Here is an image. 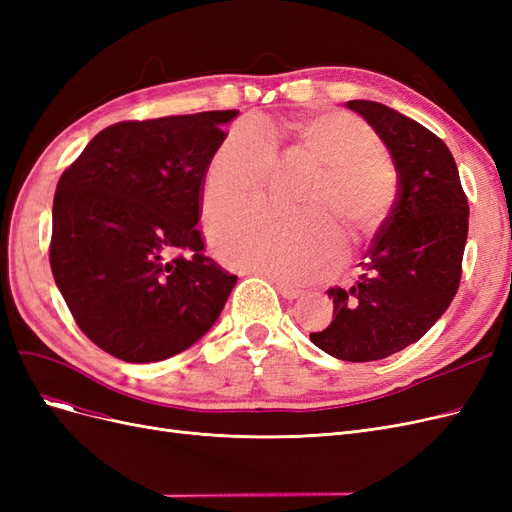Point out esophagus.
<instances>
[{"label": "esophagus", "mask_w": 512, "mask_h": 512, "mask_svg": "<svg viewBox=\"0 0 512 512\" xmlns=\"http://www.w3.org/2000/svg\"><path fill=\"white\" fill-rule=\"evenodd\" d=\"M275 286H277V290H280L282 297H284V299H288V301H292V299H299L301 294H303V290H299V288H292V286H288V284H284V282H277Z\"/></svg>", "instance_id": "obj_1"}]
</instances>
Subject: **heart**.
Wrapping results in <instances>:
<instances>
[{
	"instance_id": "heart-1",
	"label": "heart",
	"mask_w": 512,
	"mask_h": 512,
	"mask_svg": "<svg viewBox=\"0 0 512 512\" xmlns=\"http://www.w3.org/2000/svg\"><path fill=\"white\" fill-rule=\"evenodd\" d=\"M269 141H286L292 156L316 164L303 220L277 218L267 211L215 224L211 241L230 267L269 275L280 282H309L331 273L344 260L342 222L352 239H367L389 218L397 173L380 149V138L365 121L348 113H322L267 126H235L215 149L203 179L207 220L237 213L265 198L273 173Z\"/></svg>"
}]
</instances>
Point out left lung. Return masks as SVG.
I'll return each instance as SVG.
<instances>
[{
	"label": "left lung",
	"instance_id": "8db88e82",
	"mask_svg": "<svg viewBox=\"0 0 512 512\" xmlns=\"http://www.w3.org/2000/svg\"><path fill=\"white\" fill-rule=\"evenodd\" d=\"M389 149L397 198L363 256L359 282L329 288L333 322L312 344L350 363L386 359L418 342L455 299L468 239V198L442 138L395 108L346 102Z\"/></svg>",
	"mask_w": 512,
	"mask_h": 512
}]
</instances>
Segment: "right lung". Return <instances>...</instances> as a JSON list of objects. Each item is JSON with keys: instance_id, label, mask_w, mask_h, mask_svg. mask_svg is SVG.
Listing matches in <instances>:
<instances>
[{"instance_id": "1", "label": "right lung", "mask_w": 512, "mask_h": 512, "mask_svg": "<svg viewBox=\"0 0 512 512\" xmlns=\"http://www.w3.org/2000/svg\"><path fill=\"white\" fill-rule=\"evenodd\" d=\"M237 115L115 123L59 177L55 284L79 329L121 361L156 363L190 348L237 284L203 254L196 226L207 166Z\"/></svg>"}]
</instances>
